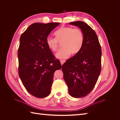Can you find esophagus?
Instances as JSON below:
<instances>
[{
	"instance_id": "esophagus-1",
	"label": "esophagus",
	"mask_w": 120,
	"mask_h": 120,
	"mask_svg": "<svg viewBox=\"0 0 120 120\" xmlns=\"http://www.w3.org/2000/svg\"><path fill=\"white\" fill-rule=\"evenodd\" d=\"M60 62L61 65V66H62V65H63V64H64V63L65 62V61L64 60H61L60 61Z\"/></svg>"
}]
</instances>
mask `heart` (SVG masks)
<instances>
[{"instance_id":"heart-1","label":"heart","mask_w":120,"mask_h":120,"mask_svg":"<svg viewBox=\"0 0 120 120\" xmlns=\"http://www.w3.org/2000/svg\"><path fill=\"white\" fill-rule=\"evenodd\" d=\"M56 38L49 36L46 38V45L49 48L56 52L61 42L63 48L55 54L59 59H66L71 53L76 54L80 51L83 45V35L79 28L71 27H61L54 32Z\"/></svg>"}]
</instances>
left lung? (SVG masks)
I'll return each mask as SVG.
<instances>
[{
	"label": "left lung",
	"mask_w": 120,
	"mask_h": 120,
	"mask_svg": "<svg viewBox=\"0 0 120 120\" xmlns=\"http://www.w3.org/2000/svg\"><path fill=\"white\" fill-rule=\"evenodd\" d=\"M69 24L81 29L83 42L80 51L68 60L61 69L70 95L82 98L92 91L99 77L101 50L96 33L88 24L81 21Z\"/></svg>",
	"instance_id": "obj_1"
}]
</instances>
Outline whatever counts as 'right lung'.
I'll return each mask as SVG.
<instances>
[{"label": "right lung", "mask_w": 120, "mask_h": 120, "mask_svg": "<svg viewBox=\"0 0 120 120\" xmlns=\"http://www.w3.org/2000/svg\"><path fill=\"white\" fill-rule=\"evenodd\" d=\"M60 23H34L21 35L18 50L19 78L31 95L48 96L54 72L61 66L46 43V38Z\"/></svg>", "instance_id": "obj_1"}]
</instances>
